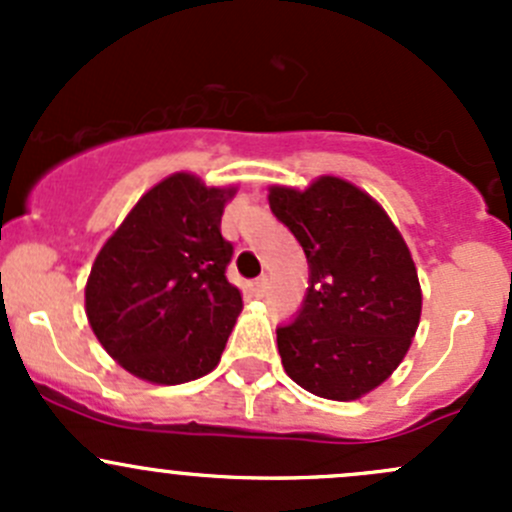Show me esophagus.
<instances>
[{
    "label": "esophagus",
    "mask_w": 512,
    "mask_h": 512,
    "mask_svg": "<svg viewBox=\"0 0 512 512\" xmlns=\"http://www.w3.org/2000/svg\"><path fill=\"white\" fill-rule=\"evenodd\" d=\"M252 292H255L257 297H262V294L267 292V277H260V280L252 282Z\"/></svg>",
    "instance_id": "obj_1"
}]
</instances>
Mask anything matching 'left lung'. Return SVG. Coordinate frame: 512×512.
I'll return each instance as SVG.
<instances>
[{
	"label": "left lung",
	"instance_id": "1",
	"mask_svg": "<svg viewBox=\"0 0 512 512\" xmlns=\"http://www.w3.org/2000/svg\"><path fill=\"white\" fill-rule=\"evenodd\" d=\"M267 200L309 265L302 312L277 329L282 366L309 394L361 399L394 374L421 322L409 245L366 190L337 175L304 190L270 185Z\"/></svg>",
	"mask_w": 512,
	"mask_h": 512
}]
</instances>
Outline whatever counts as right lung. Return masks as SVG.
<instances>
[{
  "mask_svg": "<svg viewBox=\"0 0 512 512\" xmlns=\"http://www.w3.org/2000/svg\"><path fill=\"white\" fill-rule=\"evenodd\" d=\"M237 185H205L180 170L141 195L98 250L86 317L118 366L148 384L210 374L242 312L225 277L232 245L220 235Z\"/></svg>",
  "mask_w": 512,
  "mask_h": 512,
  "instance_id": "1",
  "label": "right lung"
}]
</instances>
